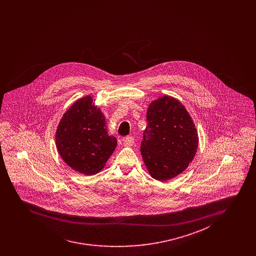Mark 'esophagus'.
<instances>
[{
    "label": "esophagus",
    "instance_id": "1",
    "mask_svg": "<svg viewBox=\"0 0 256 256\" xmlns=\"http://www.w3.org/2000/svg\"><path fill=\"white\" fill-rule=\"evenodd\" d=\"M122 142H123L124 146H132L133 144H134V139H133V137L130 136V137H128L126 139L122 140Z\"/></svg>",
    "mask_w": 256,
    "mask_h": 256
}]
</instances>
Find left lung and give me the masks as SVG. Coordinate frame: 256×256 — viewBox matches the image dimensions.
Segmentation results:
<instances>
[{"mask_svg":"<svg viewBox=\"0 0 256 256\" xmlns=\"http://www.w3.org/2000/svg\"><path fill=\"white\" fill-rule=\"evenodd\" d=\"M140 154L149 174L158 181L178 176L194 160L199 137L192 118L176 98L163 96L146 112Z\"/></svg>","mask_w":256,"mask_h":256,"instance_id":"1","label":"left lung"}]
</instances>
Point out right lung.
<instances>
[{
    "label": "right lung",
    "instance_id": "1",
    "mask_svg": "<svg viewBox=\"0 0 256 256\" xmlns=\"http://www.w3.org/2000/svg\"><path fill=\"white\" fill-rule=\"evenodd\" d=\"M92 96L75 101L64 114L55 133L58 153L68 166L80 174L100 172L117 146L108 135L106 117Z\"/></svg>",
    "mask_w": 256,
    "mask_h": 256
}]
</instances>
